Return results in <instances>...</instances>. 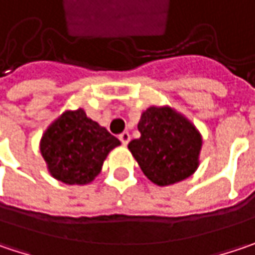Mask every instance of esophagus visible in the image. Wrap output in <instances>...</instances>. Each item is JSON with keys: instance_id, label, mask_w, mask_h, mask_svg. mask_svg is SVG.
<instances>
[{"instance_id": "1", "label": "esophagus", "mask_w": 255, "mask_h": 255, "mask_svg": "<svg viewBox=\"0 0 255 255\" xmlns=\"http://www.w3.org/2000/svg\"><path fill=\"white\" fill-rule=\"evenodd\" d=\"M129 132H127V131H124L123 134H120V140H121V142L124 144V145H127L128 142H129Z\"/></svg>"}]
</instances>
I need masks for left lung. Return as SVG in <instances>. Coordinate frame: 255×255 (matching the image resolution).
I'll use <instances>...</instances> for the list:
<instances>
[{
    "mask_svg": "<svg viewBox=\"0 0 255 255\" xmlns=\"http://www.w3.org/2000/svg\"><path fill=\"white\" fill-rule=\"evenodd\" d=\"M140 138L128 144L142 173L158 186L192 176L199 167L202 135L185 115L170 107H150L138 121Z\"/></svg>",
    "mask_w": 255,
    "mask_h": 255,
    "instance_id": "1",
    "label": "left lung"
}]
</instances>
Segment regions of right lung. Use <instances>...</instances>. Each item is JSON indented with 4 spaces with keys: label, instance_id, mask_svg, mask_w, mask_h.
Wrapping results in <instances>:
<instances>
[{
    "label": "right lung",
    "instance_id": "add662e5",
    "mask_svg": "<svg viewBox=\"0 0 255 255\" xmlns=\"http://www.w3.org/2000/svg\"><path fill=\"white\" fill-rule=\"evenodd\" d=\"M121 142L82 108L65 111L44 131L40 153L53 177L66 185H88L101 173L110 151Z\"/></svg>",
    "mask_w": 255,
    "mask_h": 255
}]
</instances>
